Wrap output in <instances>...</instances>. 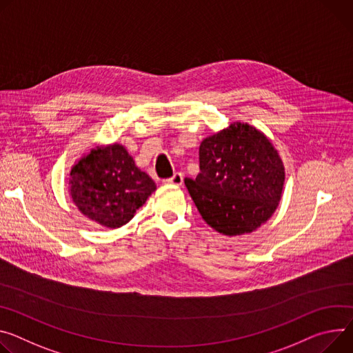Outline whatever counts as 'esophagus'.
<instances>
[{
	"label": "esophagus",
	"instance_id": "34e87169",
	"mask_svg": "<svg viewBox=\"0 0 353 353\" xmlns=\"http://www.w3.org/2000/svg\"><path fill=\"white\" fill-rule=\"evenodd\" d=\"M166 184H173V185H181L183 184V174L181 173H174L170 179L165 180Z\"/></svg>",
	"mask_w": 353,
	"mask_h": 353
}]
</instances>
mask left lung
Masks as SVG:
<instances>
[{
    "mask_svg": "<svg viewBox=\"0 0 353 353\" xmlns=\"http://www.w3.org/2000/svg\"><path fill=\"white\" fill-rule=\"evenodd\" d=\"M184 183L208 225L238 236L258 230L276 211L284 166L263 132L234 122L201 142L200 173Z\"/></svg>",
    "mask_w": 353,
    "mask_h": 353,
    "instance_id": "1",
    "label": "left lung"
}]
</instances>
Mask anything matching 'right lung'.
<instances>
[{"label": "right lung", "instance_id": "1", "mask_svg": "<svg viewBox=\"0 0 353 353\" xmlns=\"http://www.w3.org/2000/svg\"><path fill=\"white\" fill-rule=\"evenodd\" d=\"M69 184L80 212L112 230L130 222L156 190L154 181L119 143L97 146L84 154L72 168Z\"/></svg>", "mask_w": 353, "mask_h": 353}]
</instances>
